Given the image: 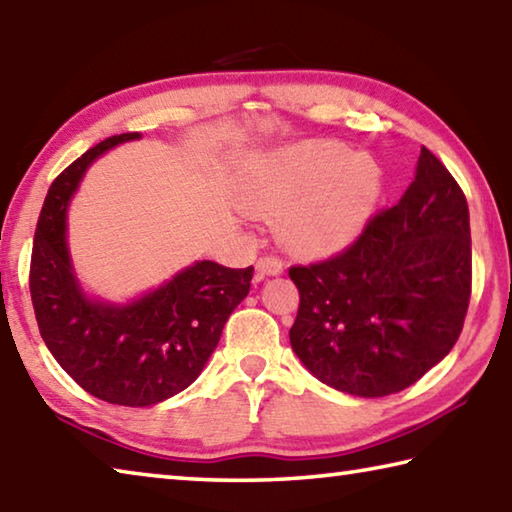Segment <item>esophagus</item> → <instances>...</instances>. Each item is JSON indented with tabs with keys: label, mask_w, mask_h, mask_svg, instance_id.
<instances>
[{
	"label": "esophagus",
	"mask_w": 512,
	"mask_h": 512,
	"mask_svg": "<svg viewBox=\"0 0 512 512\" xmlns=\"http://www.w3.org/2000/svg\"><path fill=\"white\" fill-rule=\"evenodd\" d=\"M256 270H258V274H261V276H279L283 272V261H281L279 256L267 254L263 258H258Z\"/></svg>",
	"instance_id": "obj_1"
}]
</instances>
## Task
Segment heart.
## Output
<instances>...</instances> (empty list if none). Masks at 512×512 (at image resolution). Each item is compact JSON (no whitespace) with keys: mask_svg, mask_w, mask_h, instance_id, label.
<instances>
[{"mask_svg":"<svg viewBox=\"0 0 512 512\" xmlns=\"http://www.w3.org/2000/svg\"><path fill=\"white\" fill-rule=\"evenodd\" d=\"M380 166L335 141L294 143L267 157L240 202L251 213H276L285 245L308 254L353 242L378 206Z\"/></svg>","mask_w":512,"mask_h":512,"instance_id":"1","label":"heart"}]
</instances>
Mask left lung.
<instances>
[{"label": "left lung", "mask_w": 512, "mask_h": 512, "mask_svg": "<svg viewBox=\"0 0 512 512\" xmlns=\"http://www.w3.org/2000/svg\"><path fill=\"white\" fill-rule=\"evenodd\" d=\"M290 279L299 290L290 344L315 378L360 398L411 387L452 351L470 306L459 182L423 146L400 202L371 215L339 254L292 265Z\"/></svg>", "instance_id": "left-lung-1"}]
</instances>
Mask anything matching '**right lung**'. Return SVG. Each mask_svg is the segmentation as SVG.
<instances>
[{
  "label": "right lung",
  "mask_w": 512,
  "mask_h": 512,
  "mask_svg": "<svg viewBox=\"0 0 512 512\" xmlns=\"http://www.w3.org/2000/svg\"><path fill=\"white\" fill-rule=\"evenodd\" d=\"M130 139L139 132L107 137L53 179L33 236L29 288L44 344L71 380L112 405L150 407L200 375L233 308L249 294L254 267L195 263L123 308L80 292L65 242L67 202L85 168Z\"/></svg>",
  "instance_id": "1"
}]
</instances>
